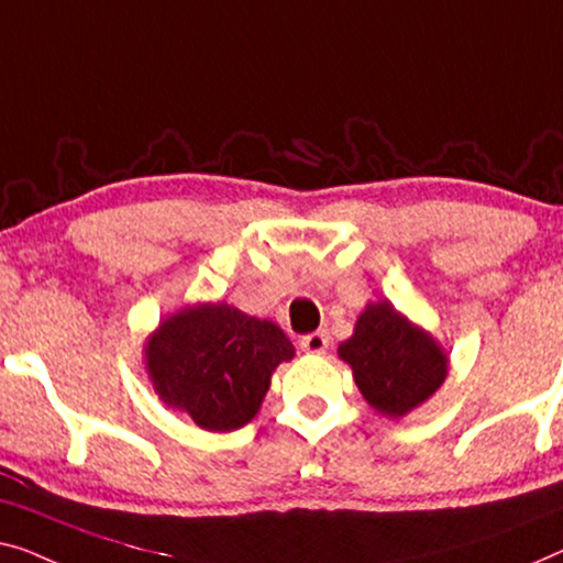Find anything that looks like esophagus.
<instances>
[{"instance_id":"34e87169","label":"esophagus","mask_w":563,"mask_h":563,"mask_svg":"<svg viewBox=\"0 0 563 563\" xmlns=\"http://www.w3.org/2000/svg\"><path fill=\"white\" fill-rule=\"evenodd\" d=\"M300 350L306 354H323L329 350V334L327 331H313V334L300 339Z\"/></svg>"}]
</instances>
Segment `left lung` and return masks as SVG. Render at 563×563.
<instances>
[{
	"label": "left lung",
	"instance_id": "obj_1",
	"mask_svg": "<svg viewBox=\"0 0 563 563\" xmlns=\"http://www.w3.org/2000/svg\"><path fill=\"white\" fill-rule=\"evenodd\" d=\"M336 354L352 367L367 406L393 421L413 413L439 390L451 362L437 336L390 300H369Z\"/></svg>",
	"mask_w": 563,
	"mask_h": 563
}]
</instances>
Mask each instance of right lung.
Wrapping results in <instances>:
<instances>
[{
	"instance_id": "1",
	"label": "right lung",
	"mask_w": 563,
	"mask_h": 563,
	"mask_svg": "<svg viewBox=\"0 0 563 563\" xmlns=\"http://www.w3.org/2000/svg\"><path fill=\"white\" fill-rule=\"evenodd\" d=\"M296 357L275 321L232 303H194L161 319L142 344V362L163 406L203 431H236L257 416L273 372Z\"/></svg>"
}]
</instances>
